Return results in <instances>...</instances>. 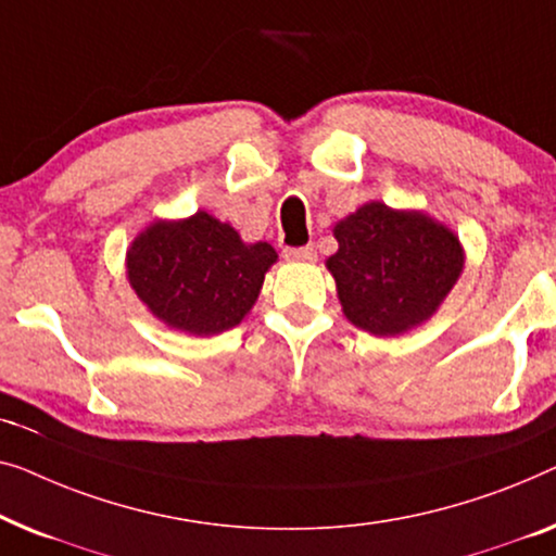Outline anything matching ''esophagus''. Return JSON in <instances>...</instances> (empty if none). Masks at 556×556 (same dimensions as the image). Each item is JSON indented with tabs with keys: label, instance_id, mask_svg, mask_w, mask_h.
<instances>
[{
	"label": "esophagus",
	"instance_id": "34e87169",
	"mask_svg": "<svg viewBox=\"0 0 556 556\" xmlns=\"http://www.w3.org/2000/svg\"><path fill=\"white\" fill-rule=\"evenodd\" d=\"M285 256H287V260H294V262H312L317 256V252H315V247H312V244H307V247H287Z\"/></svg>",
	"mask_w": 556,
	"mask_h": 556
}]
</instances>
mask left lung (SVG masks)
<instances>
[{"instance_id": "obj_1", "label": "left lung", "mask_w": 556, "mask_h": 556, "mask_svg": "<svg viewBox=\"0 0 556 556\" xmlns=\"http://www.w3.org/2000/svg\"><path fill=\"white\" fill-rule=\"evenodd\" d=\"M338 281L345 317L359 330L401 334L433 315L464 269L456 233L418 211L372 201L334 226Z\"/></svg>"}]
</instances>
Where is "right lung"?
I'll use <instances>...</instances> for the list:
<instances>
[{
    "label": "right lung",
    "instance_id": "right-lung-1",
    "mask_svg": "<svg viewBox=\"0 0 556 556\" xmlns=\"http://www.w3.org/2000/svg\"><path fill=\"white\" fill-rule=\"evenodd\" d=\"M275 262L267 241L244 244L229 224L197 211L148 226L128 249V279L166 325L216 334L244 319Z\"/></svg>",
    "mask_w": 556,
    "mask_h": 556
}]
</instances>
